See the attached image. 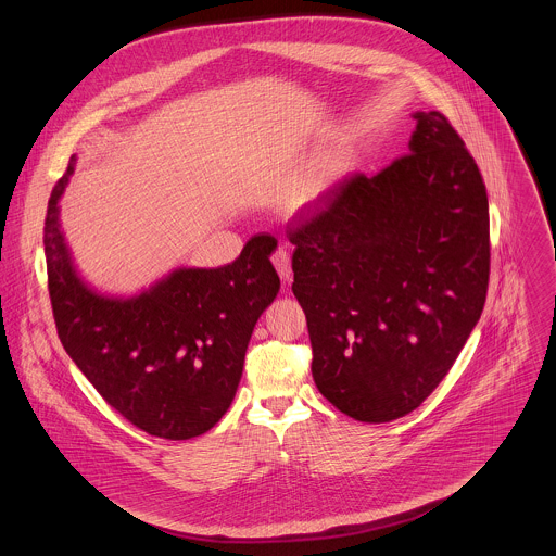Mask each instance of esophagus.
<instances>
[{
    "label": "esophagus",
    "instance_id": "34e87169",
    "mask_svg": "<svg viewBox=\"0 0 556 556\" xmlns=\"http://www.w3.org/2000/svg\"><path fill=\"white\" fill-rule=\"evenodd\" d=\"M273 264H275L277 273H279V277H281V281H283V283H290V281H292V262H290L288 251L277 249L275 255H273Z\"/></svg>",
    "mask_w": 556,
    "mask_h": 556
}]
</instances>
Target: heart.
I'll list each match as a JSON object with an SVG mask.
<instances>
[{
  "mask_svg": "<svg viewBox=\"0 0 556 556\" xmlns=\"http://www.w3.org/2000/svg\"><path fill=\"white\" fill-rule=\"evenodd\" d=\"M311 157H292L257 170L245 187L243 200L255 204L294 198V211H305L317 204L341 175V157L337 153L319 160L314 170Z\"/></svg>",
  "mask_w": 556,
  "mask_h": 556,
  "instance_id": "heart-1",
  "label": "heart"
}]
</instances>
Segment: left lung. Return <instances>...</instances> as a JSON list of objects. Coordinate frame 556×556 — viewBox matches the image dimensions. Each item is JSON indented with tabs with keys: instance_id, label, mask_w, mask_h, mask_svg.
I'll use <instances>...</instances> for the list:
<instances>
[{
	"instance_id": "8db88e82",
	"label": "left lung",
	"mask_w": 556,
	"mask_h": 556,
	"mask_svg": "<svg viewBox=\"0 0 556 556\" xmlns=\"http://www.w3.org/2000/svg\"><path fill=\"white\" fill-rule=\"evenodd\" d=\"M409 153L356 175L290 228L292 292L307 315L317 390L381 425L414 412L452 369L489 288V195L465 142L414 113Z\"/></svg>"
}]
</instances>
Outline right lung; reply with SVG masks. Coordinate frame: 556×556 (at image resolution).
I'll list each match as a JSON object with an SVG mask.
<instances>
[{
	"instance_id": "add662e5",
	"label": "right lung",
	"mask_w": 556,
	"mask_h": 556,
	"mask_svg": "<svg viewBox=\"0 0 556 556\" xmlns=\"http://www.w3.org/2000/svg\"><path fill=\"white\" fill-rule=\"evenodd\" d=\"M76 155L51 193L45 222L49 294L63 350L102 399L140 431L191 439L232 405L255 321L279 294L273 237H253L219 268L179 266L122 296L93 288L76 268L60 200Z\"/></svg>"
}]
</instances>
